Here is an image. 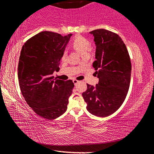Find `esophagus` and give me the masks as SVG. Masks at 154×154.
Masks as SVG:
<instances>
[{"label": "esophagus", "mask_w": 154, "mask_h": 154, "mask_svg": "<svg viewBox=\"0 0 154 154\" xmlns=\"http://www.w3.org/2000/svg\"><path fill=\"white\" fill-rule=\"evenodd\" d=\"M79 82V81H78V80H77V79H73V83H74V84H75V85H77V84Z\"/></svg>", "instance_id": "1"}]
</instances>
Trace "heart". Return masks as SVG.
<instances>
[{
	"label": "heart",
	"instance_id": "b5f03b06",
	"mask_svg": "<svg viewBox=\"0 0 154 154\" xmlns=\"http://www.w3.org/2000/svg\"><path fill=\"white\" fill-rule=\"evenodd\" d=\"M71 45L75 50L79 52L83 58L88 56V51L90 50V42L86 38L82 36L77 35L72 40ZM66 51H64L62 54V58L64 59L66 56Z\"/></svg>",
	"mask_w": 154,
	"mask_h": 154
}]
</instances>
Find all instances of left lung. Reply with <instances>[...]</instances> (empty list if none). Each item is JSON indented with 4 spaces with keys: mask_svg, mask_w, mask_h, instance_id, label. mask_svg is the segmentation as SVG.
Returning a JSON list of instances; mask_svg holds the SVG:
<instances>
[{
    "mask_svg": "<svg viewBox=\"0 0 154 154\" xmlns=\"http://www.w3.org/2000/svg\"><path fill=\"white\" fill-rule=\"evenodd\" d=\"M90 33L96 46L93 67L99 81L96 86L87 84L88 89L82 96L90 113L105 118L118 110L126 97L131 62L126 45L118 35L105 29Z\"/></svg>",
    "mask_w": 154,
    "mask_h": 154,
    "instance_id": "1",
    "label": "left lung"
}]
</instances>
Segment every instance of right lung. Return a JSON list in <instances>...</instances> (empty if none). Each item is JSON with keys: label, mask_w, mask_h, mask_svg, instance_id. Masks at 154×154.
I'll list each match as a JSON object with an SVG mask.
<instances>
[{"label": "right lung", "mask_w": 154, "mask_h": 154, "mask_svg": "<svg viewBox=\"0 0 154 154\" xmlns=\"http://www.w3.org/2000/svg\"><path fill=\"white\" fill-rule=\"evenodd\" d=\"M71 36L43 31L29 38L21 50L17 69L21 92L30 107L47 119H56L66 111L74 88L72 80L53 76L60 69Z\"/></svg>", "instance_id": "obj_1"}]
</instances>
